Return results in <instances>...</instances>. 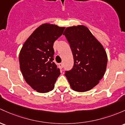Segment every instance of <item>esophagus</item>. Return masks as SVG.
<instances>
[{
	"label": "esophagus",
	"instance_id": "1",
	"mask_svg": "<svg viewBox=\"0 0 125 125\" xmlns=\"http://www.w3.org/2000/svg\"><path fill=\"white\" fill-rule=\"evenodd\" d=\"M59 68H60V69H62L63 68V63H60L59 64Z\"/></svg>",
	"mask_w": 125,
	"mask_h": 125
}]
</instances>
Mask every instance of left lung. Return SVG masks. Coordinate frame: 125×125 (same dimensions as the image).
Segmentation results:
<instances>
[{"label": "left lung", "mask_w": 125, "mask_h": 125, "mask_svg": "<svg viewBox=\"0 0 125 125\" xmlns=\"http://www.w3.org/2000/svg\"><path fill=\"white\" fill-rule=\"evenodd\" d=\"M69 42L74 65L65 76L71 88L85 92L100 83L104 75L107 55L104 48L85 26L67 27L63 32Z\"/></svg>", "instance_id": "1"}]
</instances>
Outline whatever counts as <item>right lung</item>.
Masks as SVG:
<instances>
[{"label": "right lung", "instance_id": "add662e5", "mask_svg": "<svg viewBox=\"0 0 125 125\" xmlns=\"http://www.w3.org/2000/svg\"><path fill=\"white\" fill-rule=\"evenodd\" d=\"M65 27L46 23L27 38L19 54L20 69L26 83L38 93H46L54 87L60 72L53 60V44Z\"/></svg>", "mask_w": 125, "mask_h": 125}]
</instances>
